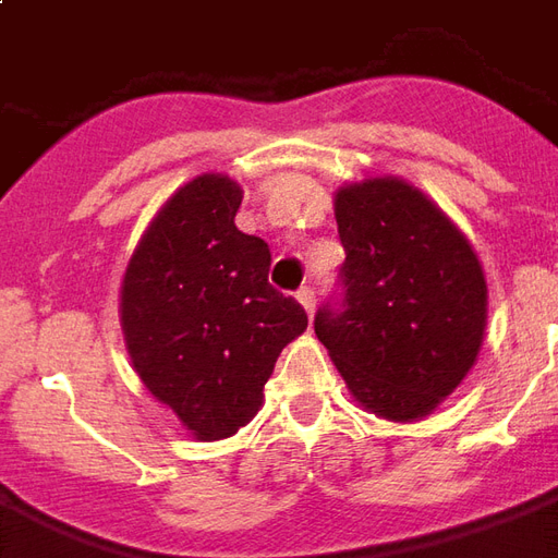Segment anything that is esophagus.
<instances>
[{
	"instance_id": "obj_1",
	"label": "esophagus",
	"mask_w": 558,
	"mask_h": 558,
	"mask_svg": "<svg viewBox=\"0 0 558 558\" xmlns=\"http://www.w3.org/2000/svg\"><path fill=\"white\" fill-rule=\"evenodd\" d=\"M299 302H302V307L307 311V316H314V311H316L314 287H302V290H299Z\"/></svg>"
}]
</instances>
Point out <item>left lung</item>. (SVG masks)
<instances>
[{
    "mask_svg": "<svg viewBox=\"0 0 558 558\" xmlns=\"http://www.w3.org/2000/svg\"><path fill=\"white\" fill-rule=\"evenodd\" d=\"M340 299L314 331L364 410L388 421L430 415L475 364L487 280L466 235L403 179H364L335 196Z\"/></svg>",
    "mask_w": 558,
    "mask_h": 558,
    "instance_id": "left-lung-1",
    "label": "left lung"
}]
</instances>
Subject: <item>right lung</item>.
<instances>
[{
  "mask_svg": "<svg viewBox=\"0 0 558 558\" xmlns=\"http://www.w3.org/2000/svg\"><path fill=\"white\" fill-rule=\"evenodd\" d=\"M242 187L203 172L163 203L122 280V331L143 386L196 439H227L263 407L304 307L268 283L271 251L235 227Z\"/></svg>",
  "mask_w": 558,
  "mask_h": 558,
  "instance_id": "obj_1",
  "label": "right lung"
}]
</instances>
